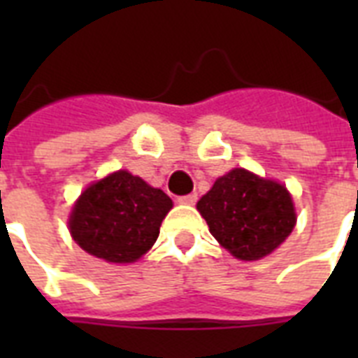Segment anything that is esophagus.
Listing matches in <instances>:
<instances>
[{
	"mask_svg": "<svg viewBox=\"0 0 358 358\" xmlns=\"http://www.w3.org/2000/svg\"><path fill=\"white\" fill-rule=\"evenodd\" d=\"M180 204H195L196 202V193H189V195L178 196Z\"/></svg>",
	"mask_w": 358,
	"mask_h": 358,
	"instance_id": "34e87169",
	"label": "esophagus"
}]
</instances>
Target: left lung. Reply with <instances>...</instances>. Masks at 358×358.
I'll return each mask as SVG.
<instances>
[{"mask_svg": "<svg viewBox=\"0 0 358 358\" xmlns=\"http://www.w3.org/2000/svg\"><path fill=\"white\" fill-rule=\"evenodd\" d=\"M196 210L213 238L239 260L264 258L295 227L294 202L286 187L245 169L215 180Z\"/></svg>", "mask_w": 358, "mask_h": 358, "instance_id": "1", "label": "left lung"}]
</instances>
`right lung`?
I'll list each match as a JSON object with an SVG mask.
<instances>
[{
	"instance_id": "right-lung-1",
	"label": "right lung",
	"mask_w": 358,
	"mask_h": 358,
	"mask_svg": "<svg viewBox=\"0 0 358 358\" xmlns=\"http://www.w3.org/2000/svg\"><path fill=\"white\" fill-rule=\"evenodd\" d=\"M173 201L128 171L109 174L81 193L70 215V234L89 255L128 264L159 236Z\"/></svg>"
}]
</instances>
